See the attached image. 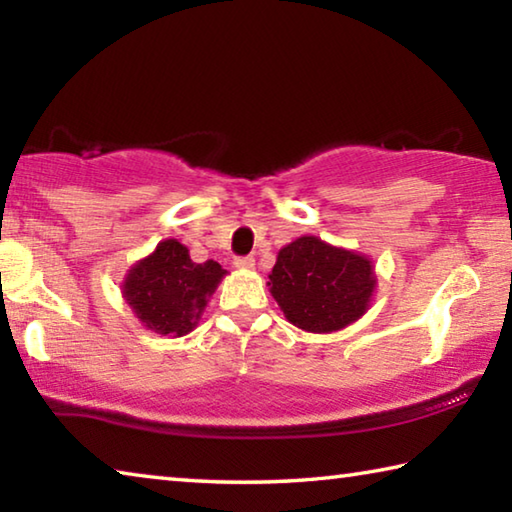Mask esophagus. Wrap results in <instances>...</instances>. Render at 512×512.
<instances>
[{"label": "esophagus", "instance_id": "34e87169", "mask_svg": "<svg viewBox=\"0 0 512 512\" xmlns=\"http://www.w3.org/2000/svg\"><path fill=\"white\" fill-rule=\"evenodd\" d=\"M235 266L241 268V271H250V268H255V259L253 257H237Z\"/></svg>", "mask_w": 512, "mask_h": 512}]
</instances>
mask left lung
<instances>
[{
    "mask_svg": "<svg viewBox=\"0 0 512 512\" xmlns=\"http://www.w3.org/2000/svg\"><path fill=\"white\" fill-rule=\"evenodd\" d=\"M268 287L289 323L329 334L359 320L370 307L377 277L366 255L300 237L277 253Z\"/></svg>",
    "mask_w": 512,
    "mask_h": 512,
    "instance_id": "obj_1",
    "label": "left lung"
}]
</instances>
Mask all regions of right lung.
Wrapping results in <instances>:
<instances>
[{"label":"right lung","mask_w":512,"mask_h":512,"mask_svg":"<svg viewBox=\"0 0 512 512\" xmlns=\"http://www.w3.org/2000/svg\"><path fill=\"white\" fill-rule=\"evenodd\" d=\"M225 271L219 262H192L187 246L164 239L137 262L121 284V293L146 329L162 336H185L198 325L207 298Z\"/></svg>","instance_id":"right-lung-1"}]
</instances>
